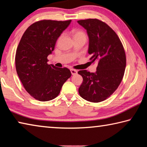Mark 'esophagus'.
Instances as JSON below:
<instances>
[{"label": "esophagus", "mask_w": 147, "mask_h": 147, "mask_svg": "<svg viewBox=\"0 0 147 147\" xmlns=\"http://www.w3.org/2000/svg\"><path fill=\"white\" fill-rule=\"evenodd\" d=\"M71 71V73L72 75H76V74H78V71L76 70V69H70Z\"/></svg>", "instance_id": "34e87169"}]
</instances>
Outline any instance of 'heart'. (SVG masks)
Instances as JSON below:
<instances>
[{
  "label": "heart",
  "instance_id": "b5f03b06",
  "mask_svg": "<svg viewBox=\"0 0 147 147\" xmlns=\"http://www.w3.org/2000/svg\"><path fill=\"white\" fill-rule=\"evenodd\" d=\"M72 34H73L74 38H78V37H83L86 38L85 33L81 30H74L72 31Z\"/></svg>",
  "mask_w": 147,
  "mask_h": 147
}]
</instances>
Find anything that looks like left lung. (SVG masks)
Returning a JSON list of instances; mask_svg holds the SVG:
<instances>
[{"label":"left lung","instance_id":"obj_1","mask_svg":"<svg viewBox=\"0 0 147 147\" xmlns=\"http://www.w3.org/2000/svg\"><path fill=\"white\" fill-rule=\"evenodd\" d=\"M89 37L90 61L98 62L96 73L80 70L83 83L79 94L83 99L98 103L106 100L119 87L126 65V53L116 32L98 19L78 21Z\"/></svg>","mask_w":147,"mask_h":147}]
</instances>
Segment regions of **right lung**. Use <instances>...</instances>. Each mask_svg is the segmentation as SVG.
<instances>
[{
  "mask_svg": "<svg viewBox=\"0 0 147 147\" xmlns=\"http://www.w3.org/2000/svg\"><path fill=\"white\" fill-rule=\"evenodd\" d=\"M71 21H38L28 26L21 37L16 50V71L26 92L36 100L54 99L71 76L68 68L47 64V56Z\"/></svg>",
  "mask_w": 147,
  "mask_h": 147,
  "instance_id": "1",
  "label": "right lung"
}]
</instances>
